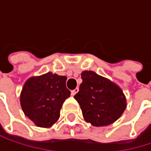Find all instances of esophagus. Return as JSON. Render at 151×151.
<instances>
[{"label":"esophagus","mask_w":151,"mask_h":151,"mask_svg":"<svg viewBox=\"0 0 151 151\" xmlns=\"http://www.w3.org/2000/svg\"><path fill=\"white\" fill-rule=\"evenodd\" d=\"M78 92V88H75L74 90H73V91L71 92V93H72V95H73V96H74Z\"/></svg>","instance_id":"obj_1"}]
</instances>
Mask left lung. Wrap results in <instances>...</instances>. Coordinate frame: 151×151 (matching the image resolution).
<instances>
[{
  "label": "left lung",
  "instance_id": "obj_1",
  "mask_svg": "<svg viewBox=\"0 0 151 151\" xmlns=\"http://www.w3.org/2000/svg\"><path fill=\"white\" fill-rule=\"evenodd\" d=\"M81 78L79 91L74 98L85 121L94 127L107 126L117 121L127 107L122 88L93 71H83Z\"/></svg>",
  "mask_w": 151,
  "mask_h": 151
}]
</instances>
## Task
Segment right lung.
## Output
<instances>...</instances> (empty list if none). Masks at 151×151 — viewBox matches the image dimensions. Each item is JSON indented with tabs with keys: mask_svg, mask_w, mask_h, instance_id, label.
<instances>
[{
	"mask_svg": "<svg viewBox=\"0 0 151 151\" xmlns=\"http://www.w3.org/2000/svg\"><path fill=\"white\" fill-rule=\"evenodd\" d=\"M65 76L50 72L33 76L24 83L20 103L24 114L40 128H50L60 116V109L71 92L66 88Z\"/></svg>",
	"mask_w": 151,
	"mask_h": 151,
	"instance_id": "right-lung-1",
	"label": "right lung"
}]
</instances>
